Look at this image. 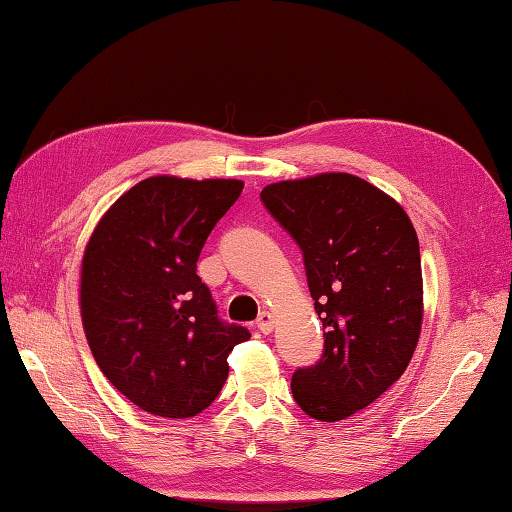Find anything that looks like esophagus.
<instances>
[{"instance_id":"34e87169","label":"esophagus","mask_w":512,"mask_h":512,"mask_svg":"<svg viewBox=\"0 0 512 512\" xmlns=\"http://www.w3.org/2000/svg\"><path fill=\"white\" fill-rule=\"evenodd\" d=\"M256 327L263 334H269L274 330V316L269 314V312H260V316L256 318Z\"/></svg>"}]
</instances>
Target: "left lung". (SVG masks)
<instances>
[{"label":"left lung","mask_w":512,"mask_h":512,"mask_svg":"<svg viewBox=\"0 0 512 512\" xmlns=\"http://www.w3.org/2000/svg\"><path fill=\"white\" fill-rule=\"evenodd\" d=\"M260 200L301 249L325 330L321 359L292 376L294 399L318 421L352 417L406 372L417 347V231L397 202L350 173L276 182Z\"/></svg>","instance_id":"1"}]
</instances>
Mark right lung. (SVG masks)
Listing matches in <instances>:
<instances>
[{
  "instance_id": "add662e5",
  "label": "right lung",
  "mask_w": 512,
  "mask_h": 512,
  "mask_svg": "<svg viewBox=\"0 0 512 512\" xmlns=\"http://www.w3.org/2000/svg\"><path fill=\"white\" fill-rule=\"evenodd\" d=\"M240 180L156 176L115 200L86 245L82 323L115 388L144 412L185 419L211 406L249 330L227 323L196 274Z\"/></svg>"
}]
</instances>
